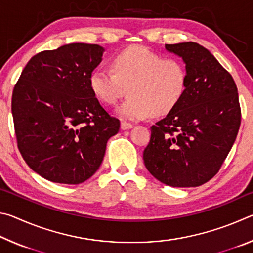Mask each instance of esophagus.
<instances>
[{
	"instance_id": "esophagus-1",
	"label": "esophagus",
	"mask_w": 253,
	"mask_h": 253,
	"mask_svg": "<svg viewBox=\"0 0 253 253\" xmlns=\"http://www.w3.org/2000/svg\"><path fill=\"white\" fill-rule=\"evenodd\" d=\"M122 129L123 130H126V129H130V128H132V124L130 123H127V122H122Z\"/></svg>"
}]
</instances>
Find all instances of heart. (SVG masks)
I'll return each mask as SVG.
<instances>
[{
	"instance_id": "obj_1",
	"label": "heart",
	"mask_w": 253,
	"mask_h": 253,
	"mask_svg": "<svg viewBox=\"0 0 253 253\" xmlns=\"http://www.w3.org/2000/svg\"><path fill=\"white\" fill-rule=\"evenodd\" d=\"M186 69L177 59L163 58L144 46H132L113 59V69L100 67L89 79L98 99L114 105L127 93L117 108L123 118L140 121L172 110L185 92Z\"/></svg>"
}]
</instances>
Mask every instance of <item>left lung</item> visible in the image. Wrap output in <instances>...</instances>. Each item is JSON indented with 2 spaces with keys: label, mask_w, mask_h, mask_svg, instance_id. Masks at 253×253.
Segmentation results:
<instances>
[{
  "label": "left lung",
  "mask_w": 253,
  "mask_h": 253,
  "mask_svg": "<svg viewBox=\"0 0 253 253\" xmlns=\"http://www.w3.org/2000/svg\"><path fill=\"white\" fill-rule=\"evenodd\" d=\"M183 59L185 92L165 118L151 127L144 164L173 187H195L219 172L237 138L241 109L238 89L214 55L195 42L165 44Z\"/></svg>",
  "instance_id": "1"
}]
</instances>
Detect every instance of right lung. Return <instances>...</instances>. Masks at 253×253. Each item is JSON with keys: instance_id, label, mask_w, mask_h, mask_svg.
Returning <instances> with one entry per match:
<instances>
[{"instance_id": "add662e5", "label": "right lung", "mask_w": 253, "mask_h": 253, "mask_svg": "<svg viewBox=\"0 0 253 253\" xmlns=\"http://www.w3.org/2000/svg\"><path fill=\"white\" fill-rule=\"evenodd\" d=\"M105 49L70 43L30 59L12 95L19 151L30 169L48 181L80 184L104 160L121 122L92 92L89 79Z\"/></svg>"}]
</instances>
